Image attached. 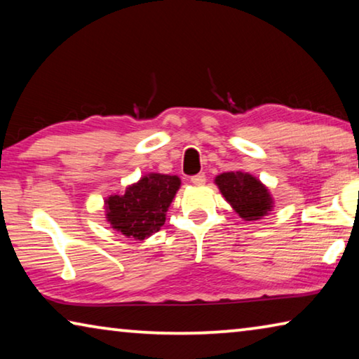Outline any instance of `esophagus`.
Listing matches in <instances>:
<instances>
[{"mask_svg": "<svg viewBox=\"0 0 359 359\" xmlns=\"http://www.w3.org/2000/svg\"><path fill=\"white\" fill-rule=\"evenodd\" d=\"M191 184H193V185H196V187H201V185H204V184H205V174H204V172H201V174L193 175V177H191Z\"/></svg>", "mask_w": 359, "mask_h": 359, "instance_id": "34e87169", "label": "esophagus"}]
</instances>
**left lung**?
Masks as SVG:
<instances>
[{"label": "left lung", "mask_w": 359, "mask_h": 359, "mask_svg": "<svg viewBox=\"0 0 359 359\" xmlns=\"http://www.w3.org/2000/svg\"><path fill=\"white\" fill-rule=\"evenodd\" d=\"M218 190L245 222L259 220L274 208L267 188L248 172H223L215 177Z\"/></svg>", "instance_id": "1"}]
</instances>
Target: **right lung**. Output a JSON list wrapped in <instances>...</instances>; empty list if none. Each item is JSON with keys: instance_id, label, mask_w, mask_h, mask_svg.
Returning a JSON list of instances; mask_svg holds the SVG:
<instances>
[{"instance_id": "right-lung-1", "label": "right lung", "mask_w": 359, "mask_h": 359, "mask_svg": "<svg viewBox=\"0 0 359 359\" xmlns=\"http://www.w3.org/2000/svg\"><path fill=\"white\" fill-rule=\"evenodd\" d=\"M180 188L177 175L150 172L123 194H111L106 204V218L111 226L126 238L147 239L166 222V212Z\"/></svg>"}]
</instances>
